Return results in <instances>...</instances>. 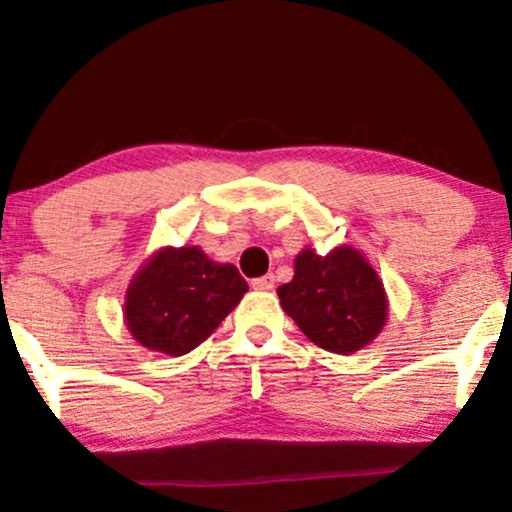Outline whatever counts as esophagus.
Segmentation results:
<instances>
[{"label":"esophagus","instance_id":"1","mask_svg":"<svg viewBox=\"0 0 512 512\" xmlns=\"http://www.w3.org/2000/svg\"><path fill=\"white\" fill-rule=\"evenodd\" d=\"M252 288H255V290H271V288H274V276L267 274V276L255 278V281H252Z\"/></svg>","mask_w":512,"mask_h":512}]
</instances>
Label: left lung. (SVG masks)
<instances>
[{"mask_svg": "<svg viewBox=\"0 0 512 512\" xmlns=\"http://www.w3.org/2000/svg\"><path fill=\"white\" fill-rule=\"evenodd\" d=\"M281 306L320 349L349 356L384 330L388 299L370 262L351 245L327 255L304 248L295 276L278 288Z\"/></svg>", "mask_w": 512, "mask_h": 512, "instance_id": "left-lung-1", "label": "left lung"}]
</instances>
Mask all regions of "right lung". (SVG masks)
I'll return each instance as SVG.
<instances>
[{"label": "right lung", "mask_w": 512, "mask_h": 512, "mask_svg": "<svg viewBox=\"0 0 512 512\" xmlns=\"http://www.w3.org/2000/svg\"><path fill=\"white\" fill-rule=\"evenodd\" d=\"M248 292L234 264L208 260L199 245L161 248L126 290L124 318L149 351L185 356L213 335Z\"/></svg>", "instance_id": "add662e5"}]
</instances>
